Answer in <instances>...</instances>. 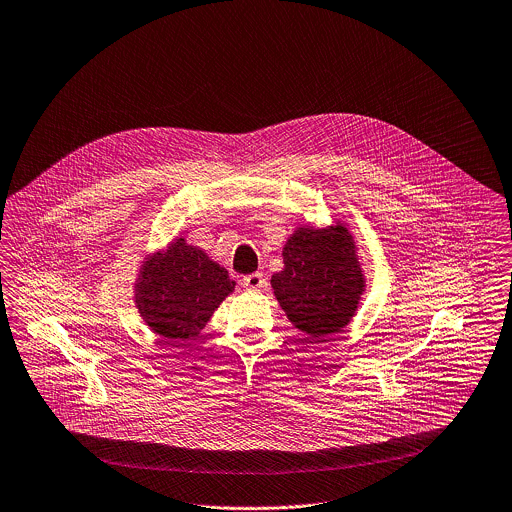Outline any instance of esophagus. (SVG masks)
Returning a JSON list of instances; mask_svg holds the SVG:
<instances>
[{"mask_svg":"<svg viewBox=\"0 0 512 512\" xmlns=\"http://www.w3.org/2000/svg\"><path fill=\"white\" fill-rule=\"evenodd\" d=\"M241 285L247 291H261L265 287V277H263V273H251L241 279Z\"/></svg>","mask_w":512,"mask_h":512,"instance_id":"34e87169","label":"esophagus"}]
</instances>
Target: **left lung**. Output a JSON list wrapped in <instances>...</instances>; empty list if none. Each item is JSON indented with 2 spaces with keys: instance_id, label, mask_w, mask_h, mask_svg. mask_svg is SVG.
Segmentation results:
<instances>
[{
  "instance_id": "obj_1",
  "label": "left lung",
  "mask_w": 512,
  "mask_h": 512,
  "mask_svg": "<svg viewBox=\"0 0 512 512\" xmlns=\"http://www.w3.org/2000/svg\"><path fill=\"white\" fill-rule=\"evenodd\" d=\"M283 263L271 287L303 334L324 340L350 324L366 291V277L354 235L344 223L297 227L283 247Z\"/></svg>"
}]
</instances>
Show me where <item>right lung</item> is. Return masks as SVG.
I'll return each instance as SVG.
<instances>
[{"instance_id": "right-lung-1", "label": "right lung", "mask_w": 512, "mask_h": 512, "mask_svg": "<svg viewBox=\"0 0 512 512\" xmlns=\"http://www.w3.org/2000/svg\"><path fill=\"white\" fill-rule=\"evenodd\" d=\"M235 289V281L204 249L174 239L148 255L134 283V305L162 338L190 340Z\"/></svg>"}]
</instances>
